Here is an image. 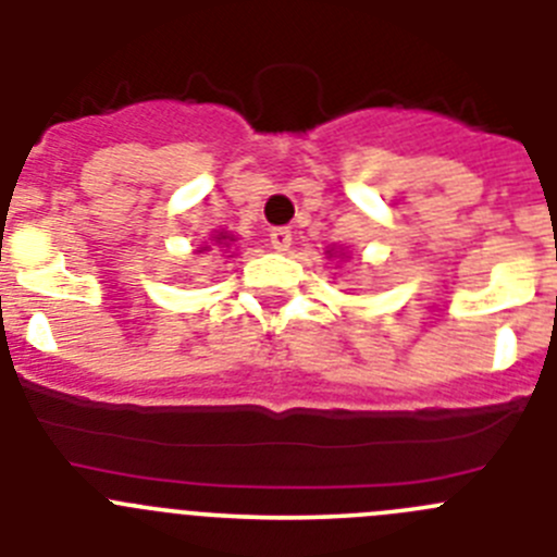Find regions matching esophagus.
<instances>
[{"instance_id":"esophagus-1","label":"esophagus","mask_w":557,"mask_h":557,"mask_svg":"<svg viewBox=\"0 0 557 557\" xmlns=\"http://www.w3.org/2000/svg\"><path fill=\"white\" fill-rule=\"evenodd\" d=\"M269 242H272V247L277 249V252H285V249L290 247V230L288 227H274L272 233H269Z\"/></svg>"}]
</instances>
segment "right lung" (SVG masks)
Wrapping results in <instances>:
<instances>
[{"label": "right lung", "instance_id": "1", "mask_svg": "<svg viewBox=\"0 0 557 557\" xmlns=\"http://www.w3.org/2000/svg\"><path fill=\"white\" fill-rule=\"evenodd\" d=\"M222 238H224V235H222ZM222 238H219V242H222Z\"/></svg>", "mask_w": 557, "mask_h": 557}]
</instances>
